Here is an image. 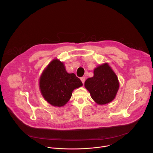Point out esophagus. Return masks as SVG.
<instances>
[{"instance_id":"34e87169","label":"esophagus","mask_w":153,"mask_h":153,"mask_svg":"<svg viewBox=\"0 0 153 153\" xmlns=\"http://www.w3.org/2000/svg\"><path fill=\"white\" fill-rule=\"evenodd\" d=\"M80 80H81V81H82V82L83 83V84H84V82H85V77H82L80 78Z\"/></svg>"}]
</instances>
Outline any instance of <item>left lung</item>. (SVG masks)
<instances>
[{"label":"left lung","mask_w":153,"mask_h":153,"mask_svg":"<svg viewBox=\"0 0 153 153\" xmlns=\"http://www.w3.org/2000/svg\"><path fill=\"white\" fill-rule=\"evenodd\" d=\"M94 76L85 82V87L91 98L99 105L112 102L119 89L118 79L107 63L100 65L94 69Z\"/></svg>","instance_id":"8db88e82"}]
</instances>
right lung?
<instances>
[{"mask_svg":"<svg viewBox=\"0 0 153 153\" xmlns=\"http://www.w3.org/2000/svg\"><path fill=\"white\" fill-rule=\"evenodd\" d=\"M39 87L45 100L54 107H62L70 100L74 89L82 86L74 73H68L59 59L52 60L39 79Z\"/></svg>","mask_w":153,"mask_h":153,"instance_id":"obj_1","label":"right lung"}]
</instances>
